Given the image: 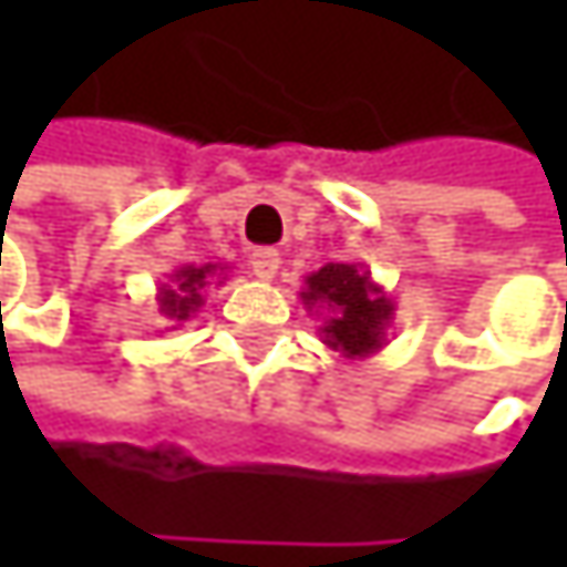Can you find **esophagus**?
<instances>
[{"instance_id": "obj_1", "label": "esophagus", "mask_w": 567, "mask_h": 567, "mask_svg": "<svg viewBox=\"0 0 567 567\" xmlns=\"http://www.w3.org/2000/svg\"><path fill=\"white\" fill-rule=\"evenodd\" d=\"M249 266H252V276H256V279L272 282V279H276V272H279V266H282V259H279V252H276V249H252Z\"/></svg>"}]
</instances>
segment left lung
I'll return each instance as SVG.
<instances>
[{
	"instance_id": "obj_1",
	"label": "left lung",
	"mask_w": 567,
	"mask_h": 567,
	"mask_svg": "<svg viewBox=\"0 0 567 567\" xmlns=\"http://www.w3.org/2000/svg\"><path fill=\"white\" fill-rule=\"evenodd\" d=\"M301 305L321 315L318 338L344 361H364L388 344L394 321V298L371 279L364 266L328 262L318 272L305 276L298 291Z\"/></svg>"
}]
</instances>
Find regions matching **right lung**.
Wrapping results in <instances>:
<instances>
[{
	"label": "right lung",
	"instance_id": "obj_1",
	"mask_svg": "<svg viewBox=\"0 0 567 567\" xmlns=\"http://www.w3.org/2000/svg\"><path fill=\"white\" fill-rule=\"evenodd\" d=\"M226 269L229 266H179L176 272L167 276V282L157 288V311L164 315V321H171V328H179L183 321L196 318V311L206 305V288L226 282Z\"/></svg>",
	"mask_w": 567,
	"mask_h": 567
}]
</instances>
